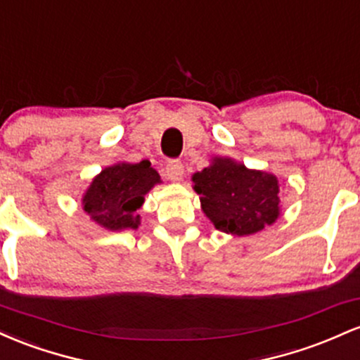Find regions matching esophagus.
<instances>
[{
    "label": "esophagus",
    "instance_id": "34e87169",
    "mask_svg": "<svg viewBox=\"0 0 360 360\" xmlns=\"http://www.w3.org/2000/svg\"><path fill=\"white\" fill-rule=\"evenodd\" d=\"M184 163L180 160H169L165 167V175L172 181H180L184 176Z\"/></svg>",
    "mask_w": 360,
    "mask_h": 360
}]
</instances>
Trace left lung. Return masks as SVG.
I'll return each mask as SVG.
<instances>
[{
    "label": "left lung",
    "mask_w": 360,
    "mask_h": 360,
    "mask_svg": "<svg viewBox=\"0 0 360 360\" xmlns=\"http://www.w3.org/2000/svg\"><path fill=\"white\" fill-rule=\"evenodd\" d=\"M192 179L202 211L219 231L245 236L277 219L281 199L274 175L217 158Z\"/></svg>",
    "instance_id": "1"
}]
</instances>
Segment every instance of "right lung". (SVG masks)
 <instances>
[{
  "mask_svg": "<svg viewBox=\"0 0 360 360\" xmlns=\"http://www.w3.org/2000/svg\"><path fill=\"white\" fill-rule=\"evenodd\" d=\"M155 184H160V175L148 160L108 167L91 181L83 199L84 211L112 231L136 229L139 216L134 214Z\"/></svg>",
  "mask_w": 360,
  "mask_h": 360,
  "instance_id": "1",
  "label": "right lung"
}]
</instances>
